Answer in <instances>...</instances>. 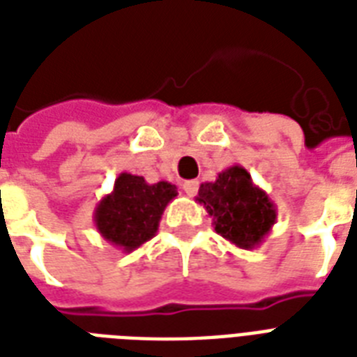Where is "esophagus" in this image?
<instances>
[{"label": "esophagus", "mask_w": 357, "mask_h": 357, "mask_svg": "<svg viewBox=\"0 0 357 357\" xmlns=\"http://www.w3.org/2000/svg\"><path fill=\"white\" fill-rule=\"evenodd\" d=\"M198 187H200V183L196 179H190V181H185L183 183V190L187 192V196H195L198 192Z\"/></svg>", "instance_id": "esophagus-1"}]
</instances>
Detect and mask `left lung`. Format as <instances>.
<instances>
[{
    "instance_id": "obj_1",
    "label": "left lung",
    "mask_w": 357,
    "mask_h": 357,
    "mask_svg": "<svg viewBox=\"0 0 357 357\" xmlns=\"http://www.w3.org/2000/svg\"><path fill=\"white\" fill-rule=\"evenodd\" d=\"M196 202L213 218L215 231L237 248H257L276 224L274 202L241 165L218 172L215 181L202 183Z\"/></svg>"
}]
</instances>
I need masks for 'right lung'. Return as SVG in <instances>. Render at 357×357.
Segmentation results:
<instances>
[{
	"mask_svg": "<svg viewBox=\"0 0 357 357\" xmlns=\"http://www.w3.org/2000/svg\"><path fill=\"white\" fill-rule=\"evenodd\" d=\"M176 196V185L168 181L146 183L142 176L122 172L94 209L98 234L129 254L157 234L165 207Z\"/></svg>",
	"mask_w": 357,
	"mask_h": 357,
	"instance_id": "right-lung-1",
	"label": "right lung"
}]
</instances>
